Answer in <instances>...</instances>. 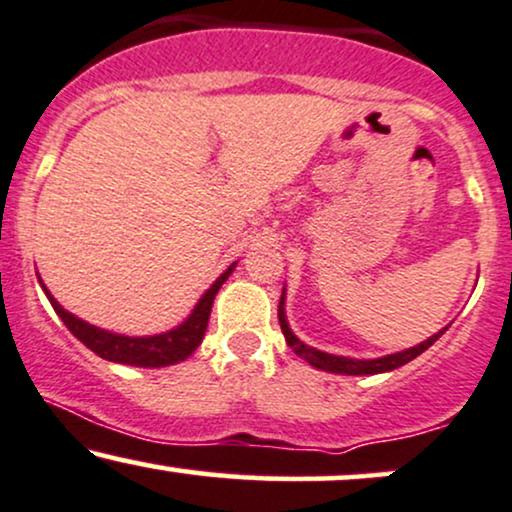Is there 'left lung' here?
<instances>
[{
	"instance_id": "obj_1",
	"label": "left lung",
	"mask_w": 512,
	"mask_h": 512,
	"mask_svg": "<svg viewBox=\"0 0 512 512\" xmlns=\"http://www.w3.org/2000/svg\"><path fill=\"white\" fill-rule=\"evenodd\" d=\"M282 304H285V292H282V297H280L278 318H280V328H282V335H285L287 345L292 347L297 357L306 359V362H309L311 366H316V369L330 371V374L366 376V374H383V371H393V369H398V366H402V364L412 362V359L419 357V354H422L424 350H429V347L434 345V342H436L438 338H441V335L448 330V326H446L443 330H438L436 335H431L429 340L419 342V345L410 347V350H402V352L388 354V357H378V359H350V357H338V354H328V352L316 350V347L304 345V342L299 340L297 335L292 333L290 326H287L285 309H282Z\"/></svg>"
}]
</instances>
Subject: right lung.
<instances>
[{
    "instance_id": "add662e5",
    "label": "right lung",
    "mask_w": 512,
    "mask_h": 512,
    "mask_svg": "<svg viewBox=\"0 0 512 512\" xmlns=\"http://www.w3.org/2000/svg\"><path fill=\"white\" fill-rule=\"evenodd\" d=\"M234 270V263L225 273L220 275L218 280L210 285V290L198 299V304L194 306L189 318L182 323V326L167 330V333L160 335H148V338H129V335H117L110 333V330H102L90 326V323L81 321L74 314L62 309V304L47 292V287L42 285L47 299L57 311V316L62 318L64 326L76 335L88 350H93L98 357L107 359V362H117V364H129V366H146V369H155V366H170L177 362H184L189 354H194V350L201 345L203 335H206L208 328V318H210V309H213V299L218 290L222 287V282L230 278V273Z\"/></svg>"
}]
</instances>
